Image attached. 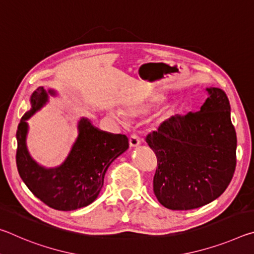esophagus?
<instances>
[{
  "label": "esophagus",
  "mask_w": 254,
  "mask_h": 254,
  "mask_svg": "<svg viewBox=\"0 0 254 254\" xmlns=\"http://www.w3.org/2000/svg\"><path fill=\"white\" fill-rule=\"evenodd\" d=\"M128 142H130L131 147H137V145L140 144L141 140H140L139 136H137L136 134H134V133H133V134H131L130 137H128Z\"/></svg>",
  "instance_id": "1"
}]
</instances>
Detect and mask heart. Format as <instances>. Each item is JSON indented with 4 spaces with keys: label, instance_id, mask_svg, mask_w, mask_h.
<instances>
[{
    "label": "heart",
    "instance_id": "1",
    "mask_svg": "<svg viewBox=\"0 0 254 254\" xmlns=\"http://www.w3.org/2000/svg\"><path fill=\"white\" fill-rule=\"evenodd\" d=\"M144 109L142 106H134V107H130V109H127V114L130 115H136V114H140L141 112H143ZM115 119L118 120H121V113H115L114 114Z\"/></svg>",
    "mask_w": 254,
    "mask_h": 254
}]
</instances>
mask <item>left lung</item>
<instances>
[{"mask_svg": "<svg viewBox=\"0 0 254 254\" xmlns=\"http://www.w3.org/2000/svg\"><path fill=\"white\" fill-rule=\"evenodd\" d=\"M200 111L175 115L145 136L157 157L153 191L173 210L194 209L220 197L233 178L236 133L230 102L221 88H207Z\"/></svg>", "mask_w": 254, "mask_h": 254, "instance_id": "obj_1", "label": "left lung"}]
</instances>
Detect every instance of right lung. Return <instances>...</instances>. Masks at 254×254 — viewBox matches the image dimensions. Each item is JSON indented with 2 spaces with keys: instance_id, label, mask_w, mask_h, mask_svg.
<instances>
[{
  "instance_id": "obj_1",
  "label": "right lung",
  "mask_w": 254,
  "mask_h": 254,
  "mask_svg": "<svg viewBox=\"0 0 254 254\" xmlns=\"http://www.w3.org/2000/svg\"><path fill=\"white\" fill-rule=\"evenodd\" d=\"M54 94L53 91L49 92ZM48 100L44 87L31 96L32 109L25 113L16 131V167L20 177L32 194L49 207L57 210H75L92 204L97 198L104 184V176L110 165L128 148L124 134H111L94 127L81 119L79 134L69 156L62 166L45 169L29 156L25 147L28 120Z\"/></svg>"
}]
</instances>
